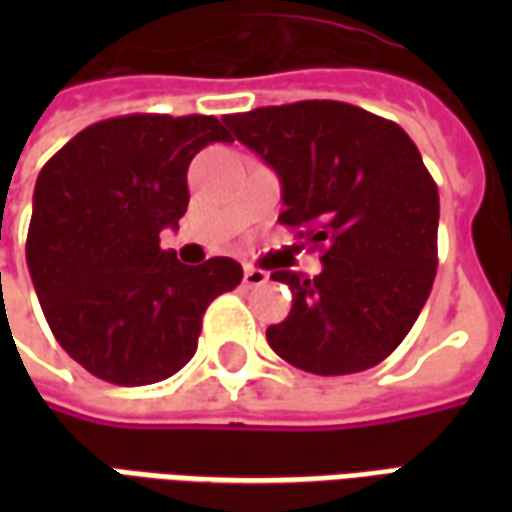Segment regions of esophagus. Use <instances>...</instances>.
<instances>
[{"mask_svg":"<svg viewBox=\"0 0 512 512\" xmlns=\"http://www.w3.org/2000/svg\"><path fill=\"white\" fill-rule=\"evenodd\" d=\"M268 282V271L255 266H246L244 268V285L246 288H260V285H266Z\"/></svg>","mask_w":512,"mask_h":512,"instance_id":"1","label":"esophagus"}]
</instances>
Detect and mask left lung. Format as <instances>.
<instances>
[{"mask_svg": "<svg viewBox=\"0 0 512 512\" xmlns=\"http://www.w3.org/2000/svg\"><path fill=\"white\" fill-rule=\"evenodd\" d=\"M238 142L274 169L279 222L321 249L323 271H274L293 307L268 345L315 376L384 362L419 318L439 266V189L403 128L343 101L227 115Z\"/></svg>", "mask_w": 512, "mask_h": 512, "instance_id": "1", "label": "left lung"}]
</instances>
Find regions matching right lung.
<instances>
[{"label":"right lung","mask_w":512,"mask_h":512,"mask_svg":"<svg viewBox=\"0 0 512 512\" xmlns=\"http://www.w3.org/2000/svg\"><path fill=\"white\" fill-rule=\"evenodd\" d=\"M211 142H230L211 115H123L79 131L40 169L29 277L57 343L101 381L175 376L208 304L244 279L233 257L183 266L158 246L186 213L191 158Z\"/></svg>","instance_id":"obj_1"}]
</instances>
